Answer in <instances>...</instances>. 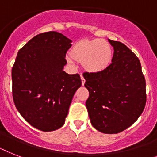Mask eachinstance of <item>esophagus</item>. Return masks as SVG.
<instances>
[{"label":"esophagus","instance_id":"obj_1","mask_svg":"<svg viewBox=\"0 0 157 157\" xmlns=\"http://www.w3.org/2000/svg\"><path fill=\"white\" fill-rule=\"evenodd\" d=\"M81 83H82V86H84L85 83H86V80H85V78H84V76L82 74H81Z\"/></svg>","mask_w":157,"mask_h":157}]
</instances>
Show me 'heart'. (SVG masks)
Wrapping results in <instances>:
<instances>
[{
  "mask_svg": "<svg viewBox=\"0 0 157 157\" xmlns=\"http://www.w3.org/2000/svg\"><path fill=\"white\" fill-rule=\"evenodd\" d=\"M69 55L72 60L82 63L83 68L90 73L105 71L112 63L113 50L102 39L78 40L72 45Z\"/></svg>",
  "mask_w": 157,
  "mask_h": 157,
  "instance_id": "b5f03b06",
  "label": "heart"
}]
</instances>
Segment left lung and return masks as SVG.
<instances>
[{"instance_id": "8db88e82", "label": "left lung", "mask_w": 157, "mask_h": 157, "mask_svg": "<svg viewBox=\"0 0 157 157\" xmlns=\"http://www.w3.org/2000/svg\"><path fill=\"white\" fill-rule=\"evenodd\" d=\"M112 63L98 73L85 72L90 95L86 107L91 124L103 134H117L136 121L146 104V81L138 57L120 41Z\"/></svg>"}]
</instances>
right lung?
Listing matches in <instances>:
<instances>
[{"label":"right lung","mask_w":157,"mask_h":157,"mask_svg":"<svg viewBox=\"0 0 157 157\" xmlns=\"http://www.w3.org/2000/svg\"><path fill=\"white\" fill-rule=\"evenodd\" d=\"M71 40L57 32L40 33L18 50L12 68L13 103L21 116L41 131L63 125L80 75L66 73Z\"/></svg>","instance_id":"obj_1"}]
</instances>
